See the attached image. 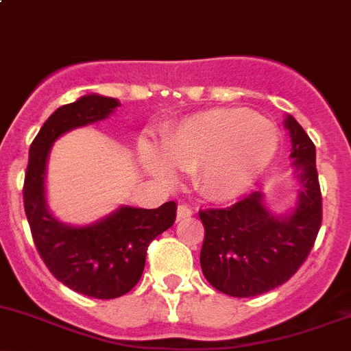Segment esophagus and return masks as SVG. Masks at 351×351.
<instances>
[{"label": "esophagus", "mask_w": 351, "mask_h": 351, "mask_svg": "<svg viewBox=\"0 0 351 351\" xmlns=\"http://www.w3.org/2000/svg\"><path fill=\"white\" fill-rule=\"evenodd\" d=\"M192 207L185 206V204H180L178 206V219H185V217L192 216Z\"/></svg>", "instance_id": "esophagus-1"}]
</instances>
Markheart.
<instances>
[{"label": "heart", "mask_w": 351, "mask_h": 351, "mask_svg": "<svg viewBox=\"0 0 351 351\" xmlns=\"http://www.w3.org/2000/svg\"><path fill=\"white\" fill-rule=\"evenodd\" d=\"M280 132L273 121L243 108L192 114L166 132L161 156L142 149L145 166L159 178L171 168L193 171V183L209 199H231L247 190L274 161Z\"/></svg>", "instance_id": "1"}]
</instances>
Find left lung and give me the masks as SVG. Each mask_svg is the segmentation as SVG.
<instances>
[{
	"mask_svg": "<svg viewBox=\"0 0 351 351\" xmlns=\"http://www.w3.org/2000/svg\"><path fill=\"white\" fill-rule=\"evenodd\" d=\"M291 158L302 183L293 213L276 217L262 206L258 192L230 207L200 209L204 243L200 267L216 290L248 298L287 283L311 254L322 223V195L315 145L293 117L285 121Z\"/></svg>",
	"mask_w": 351,
	"mask_h": 351,
	"instance_id": "8db88e82",
	"label": "left lung"
}]
</instances>
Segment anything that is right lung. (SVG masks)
<instances>
[{
	"label": "right lung",
	"instance_id": "right-lung-1",
	"mask_svg": "<svg viewBox=\"0 0 351 351\" xmlns=\"http://www.w3.org/2000/svg\"><path fill=\"white\" fill-rule=\"evenodd\" d=\"M120 106L113 97L84 96L58 108L30 144L23 180V207L40 258L58 281L87 297L111 300L128 293L141 280L149 243L173 226L176 202L158 209L121 207L85 228L60 223L44 200V175L51 144L64 132L104 120Z\"/></svg>",
	"mask_w": 351,
	"mask_h": 351
}]
</instances>
